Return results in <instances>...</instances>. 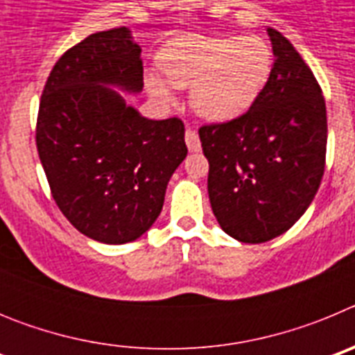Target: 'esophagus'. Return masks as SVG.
<instances>
[{
	"label": "esophagus",
	"instance_id": "34e87169",
	"mask_svg": "<svg viewBox=\"0 0 355 355\" xmlns=\"http://www.w3.org/2000/svg\"><path fill=\"white\" fill-rule=\"evenodd\" d=\"M184 142H187L188 149L192 150V153L200 150V140H199V135H197L196 130H190V128H188L187 133H184Z\"/></svg>",
	"mask_w": 355,
	"mask_h": 355
}]
</instances>
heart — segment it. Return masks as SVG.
<instances>
[{"label":"heart","instance_id":"1","mask_svg":"<svg viewBox=\"0 0 355 355\" xmlns=\"http://www.w3.org/2000/svg\"><path fill=\"white\" fill-rule=\"evenodd\" d=\"M158 60L174 87H192L197 114L216 122L245 114L272 72L270 46L259 37H188L168 44ZM146 81L153 96L171 101L165 80L149 74Z\"/></svg>","mask_w":355,"mask_h":355}]
</instances>
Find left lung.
Returning <instances> with one entry per match:
<instances>
[{"label": "left lung", "instance_id": "obj_1", "mask_svg": "<svg viewBox=\"0 0 355 355\" xmlns=\"http://www.w3.org/2000/svg\"><path fill=\"white\" fill-rule=\"evenodd\" d=\"M274 65L245 114L199 130L213 215L229 236L263 243L299 220L318 192L327 112L318 81L290 40L266 28Z\"/></svg>", "mask_w": 355, "mask_h": 355}]
</instances>
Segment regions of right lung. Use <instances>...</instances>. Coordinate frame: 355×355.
Returning a JSON list of instances; mask_svg holds the SVG:
<instances>
[{
    "mask_svg": "<svg viewBox=\"0 0 355 355\" xmlns=\"http://www.w3.org/2000/svg\"><path fill=\"white\" fill-rule=\"evenodd\" d=\"M140 53L126 26L89 35L55 64L37 117V150L56 206L81 234L110 245L155 224L188 153L180 119L142 117L110 89L142 92Z\"/></svg>",
    "mask_w": 355,
    "mask_h": 355,
    "instance_id": "obj_1",
    "label": "right lung"
}]
</instances>
